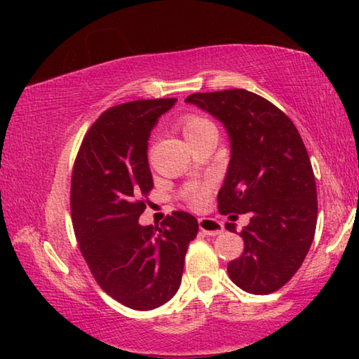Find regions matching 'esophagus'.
Segmentation results:
<instances>
[{
    "instance_id": "1",
    "label": "esophagus",
    "mask_w": 359,
    "mask_h": 359,
    "mask_svg": "<svg viewBox=\"0 0 359 359\" xmlns=\"http://www.w3.org/2000/svg\"><path fill=\"white\" fill-rule=\"evenodd\" d=\"M199 229L203 231L205 236H217L223 231V224L215 220V218H209V217H203L199 218Z\"/></svg>"
}]
</instances>
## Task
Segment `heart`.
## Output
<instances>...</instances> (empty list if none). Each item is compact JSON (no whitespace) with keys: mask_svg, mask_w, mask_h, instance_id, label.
Here are the masks:
<instances>
[{"mask_svg":"<svg viewBox=\"0 0 359 359\" xmlns=\"http://www.w3.org/2000/svg\"><path fill=\"white\" fill-rule=\"evenodd\" d=\"M209 126H212L210 121L203 117H198V115H187V117L180 121V128H182V133H184L185 139L193 135H198V133L209 128ZM205 201H208V190H204V188L193 190L190 193V204L193 208H201Z\"/></svg>","mask_w":359,"mask_h":359,"instance_id":"obj_1","label":"heart"}]
</instances>
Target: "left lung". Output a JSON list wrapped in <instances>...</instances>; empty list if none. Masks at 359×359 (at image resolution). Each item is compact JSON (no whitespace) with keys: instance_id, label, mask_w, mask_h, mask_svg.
<instances>
[{"instance_id":"8db88e82","label":"left lung","mask_w":359,"mask_h":359,"mask_svg":"<svg viewBox=\"0 0 359 359\" xmlns=\"http://www.w3.org/2000/svg\"><path fill=\"white\" fill-rule=\"evenodd\" d=\"M185 102L214 115L229 136L218 210L250 214L241 231L244 253L228 264L229 278L247 293H274L301 267L317 226V185L306 145L280 109L244 88L193 93ZM224 228L234 233L236 224Z\"/></svg>"}]
</instances>
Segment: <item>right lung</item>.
<instances>
[{"label":"right lung","mask_w":359,"mask_h":359,"mask_svg":"<svg viewBox=\"0 0 359 359\" xmlns=\"http://www.w3.org/2000/svg\"><path fill=\"white\" fill-rule=\"evenodd\" d=\"M175 98L141 100L107 109L85 135L72 168L71 217L95 280L135 311H151L177 293L198 222L172 212L160 228L139 217L154 188L147 147L158 118Z\"/></svg>","instance_id":"right-lung-1"}]
</instances>
